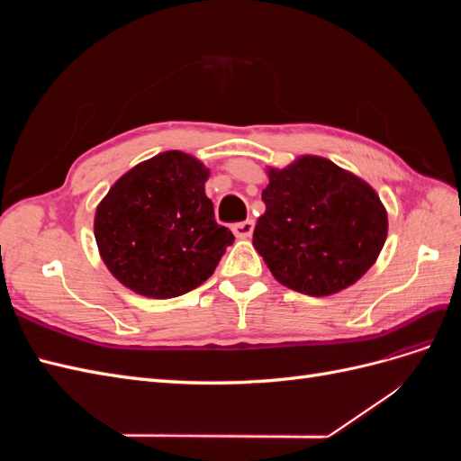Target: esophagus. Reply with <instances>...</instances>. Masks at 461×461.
I'll use <instances>...</instances> for the list:
<instances>
[{
	"instance_id": "34e87169",
	"label": "esophagus",
	"mask_w": 461,
	"mask_h": 461,
	"mask_svg": "<svg viewBox=\"0 0 461 461\" xmlns=\"http://www.w3.org/2000/svg\"><path fill=\"white\" fill-rule=\"evenodd\" d=\"M232 232L236 239H248V236H252L254 232V221L246 219L242 222H236V225H232Z\"/></svg>"
}]
</instances>
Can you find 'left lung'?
I'll return each mask as SVG.
<instances>
[{
	"instance_id": "left-lung-1",
	"label": "left lung",
	"mask_w": 461,
	"mask_h": 461,
	"mask_svg": "<svg viewBox=\"0 0 461 461\" xmlns=\"http://www.w3.org/2000/svg\"><path fill=\"white\" fill-rule=\"evenodd\" d=\"M267 175L254 246L276 281L317 298L359 281L379 258L388 232L376 192L317 156H302Z\"/></svg>"
}]
</instances>
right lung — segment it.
I'll return each instance as SVG.
<instances>
[{"mask_svg": "<svg viewBox=\"0 0 461 461\" xmlns=\"http://www.w3.org/2000/svg\"><path fill=\"white\" fill-rule=\"evenodd\" d=\"M209 169L183 151L138 163L95 209L94 234L107 269L136 294L183 296L213 275L234 236L205 196Z\"/></svg>", "mask_w": 461, "mask_h": 461, "instance_id": "1", "label": "right lung"}]
</instances>
